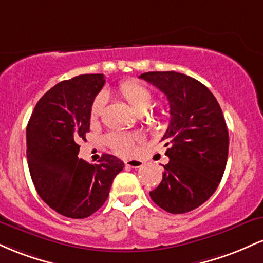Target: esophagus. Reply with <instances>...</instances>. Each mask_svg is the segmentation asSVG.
Instances as JSON below:
<instances>
[{
	"label": "esophagus",
	"instance_id": "1",
	"mask_svg": "<svg viewBox=\"0 0 263 263\" xmlns=\"http://www.w3.org/2000/svg\"><path fill=\"white\" fill-rule=\"evenodd\" d=\"M125 164L131 168H140L143 165V162L140 161V159H127V161L125 162Z\"/></svg>",
	"mask_w": 263,
	"mask_h": 263
}]
</instances>
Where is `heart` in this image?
I'll use <instances>...</instances> for the list:
<instances>
[{"mask_svg": "<svg viewBox=\"0 0 263 263\" xmlns=\"http://www.w3.org/2000/svg\"><path fill=\"white\" fill-rule=\"evenodd\" d=\"M117 93L129 105V107L136 114H144L152 106L153 95L152 91L146 85L136 80L123 81L117 87ZM105 99L104 96H98L91 105V119H96L100 116L102 107H104ZM163 119L161 114H152L149 116V121L153 123L159 122ZM141 137L137 134L131 132H111L105 137V142L116 155L120 156H131L135 152V147Z\"/></svg>", "mask_w": 263, "mask_h": 263, "instance_id": "b5f03b06", "label": "heart"}]
</instances>
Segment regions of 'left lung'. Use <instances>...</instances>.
<instances>
[{
	"mask_svg": "<svg viewBox=\"0 0 263 263\" xmlns=\"http://www.w3.org/2000/svg\"><path fill=\"white\" fill-rule=\"evenodd\" d=\"M140 78L158 87L171 108L162 137L170 162L149 195L168 213H188L214 194L224 174L229 132L221 107L206 86L185 74L148 71Z\"/></svg>",
	"mask_w": 263,
	"mask_h": 263,
	"instance_id": "obj_1",
	"label": "left lung"
}]
</instances>
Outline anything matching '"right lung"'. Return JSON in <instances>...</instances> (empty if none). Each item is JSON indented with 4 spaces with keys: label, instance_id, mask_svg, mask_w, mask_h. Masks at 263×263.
<instances>
[{
    "label": "right lung",
    "instance_id": "obj_1",
    "mask_svg": "<svg viewBox=\"0 0 263 263\" xmlns=\"http://www.w3.org/2000/svg\"><path fill=\"white\" fill-rule=\"evenodd\" d=\"M102 74L60 81L37 102L27 125V161L39 197L71 219L92 215L104 205L114 178L123 170L117 157L102 155L98 164L78 158L80 140L90 131L93 99Z\"/></svg>",
    "mask_w": 263,
    "mask_h": 263
}]
</instances>
